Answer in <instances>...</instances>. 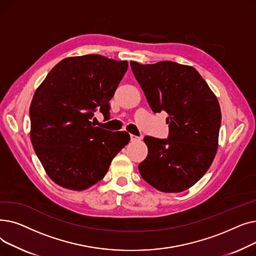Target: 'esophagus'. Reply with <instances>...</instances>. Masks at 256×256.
<instances>
[{
	"mask_svg": "<svg viewBox=\"0 0 256 256\" xmlns=\"http://www.w3.org/2000/svg\"><path fill=\"white\" fill-rule=\"evenodd\" d=\"M141 138L140 137H137L135 135H130V141H139Z\"/></svg>",
	"mask_w": 256,
	"mask_h": 256,
	"instance_id": "1",
	"label": "esophagus"
}]
</instances>
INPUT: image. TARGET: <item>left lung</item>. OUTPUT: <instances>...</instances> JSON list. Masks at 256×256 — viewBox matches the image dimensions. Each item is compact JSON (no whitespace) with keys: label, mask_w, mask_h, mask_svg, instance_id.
<instances>
[{"label":"left lung","mask_w":256,"mask_h":256,"mask_svg":"<svg viewBox=\"0 0 256 256\" xmlns=\"http://www.w3.org/2000/svg\"><path fill=\"white\" fill-rule=\"evenodd\" d=\"M130 67L154 113L168 114V139L146 136L142 178L156 190L182 192L195 184L217 152L221 110L216 96L192 66L172 61Z\"/></svg>","instance_id":"left-lung-1"}]
</instances>
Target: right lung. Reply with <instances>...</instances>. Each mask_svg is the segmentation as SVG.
<instances>
[{
	"instance_id": "1",
	"label": "right lung",
	"mask_w": 256,
	"mask_h": 256,
	"mask_svg": "<svg viewBox=\"0 0 256 256\" xmlns=\"http://www.w3.org/2000/svg\"><path fill=\"white\" fill-rule=\"evenodd\" d=\"M126 61L100 55L70 57L48 74L30 106L31 142L50 178L83 191L100 182L130 141L124 132L91 122L100 110L110 116V100L128 70Z\"/></svg>"
}]
</instances>
